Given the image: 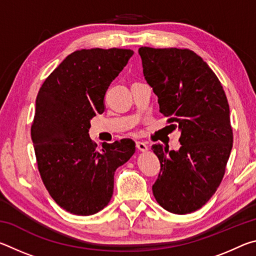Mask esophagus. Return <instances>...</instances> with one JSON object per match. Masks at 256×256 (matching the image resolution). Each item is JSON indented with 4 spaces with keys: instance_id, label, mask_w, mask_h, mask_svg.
Segmentation results:
<instances>
[{
    "instance_id": "esophagus-1",
    "label": "esophagus",
    "mask_w": 256,
    "mask_h": 256,
    "mask_svg": "<svg viewBox=\"0 0 256 256\" xmlns=\"http://www.w3.org/2000/svg\"><path fill=\"white\" fill-rule=\"evenodd\" d=\"M136 148H138V150L142 151V152H146V151H148V149H149L146 142H141V141L136 142Z\"/></svg>"
}]
</instances>
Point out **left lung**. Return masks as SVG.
<instances>
[{
  "mask_svg": "<svg viewBox=\"0 0 256 256\" xmlns=\"http://www.w3.org/2000/svg\"><path fill=\"white\" fill-rule=\"evenodd\" d=\"M138 54L159 112L180 131V150L152 146L162 166L154 196L164 210L188 214L210 200L226 172L232 148L226 94L193 50L141 47Z\"/></svg>",
  "mask_w": 256,
  "mask_h": 256,
  "instance_id": "1",
  "label": "left lung"
}]
</instances>
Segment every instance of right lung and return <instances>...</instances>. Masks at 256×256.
<instances>
[{
    "instance_id": "obj_1",
    "label": "right lung",
    "mask_w": 256,
    "mask_h": 256,
    "mask_svg": "<svg viewBox=\"0 0 256 256\" xmlns=\"http://www.w3.org/2000/svg\"><path fill=\"white\" fill-rule=\"evenodd\" d=\"M131 50L92 48L68 55L40 86L32 125L38 170L53 200L68 212L92 216L112 196L114 174L136 152L131 138L97 144L90 120L105 110L110 82Z\"/></svg>"
}]
</instances>
